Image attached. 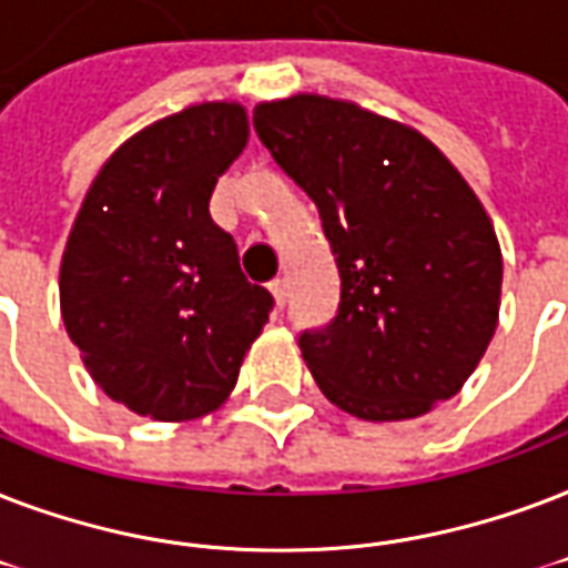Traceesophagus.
<instances>
[{
  "mask_svg": "<svg viewBox=\"0 0 568 568\" xmlns=\"http://www.w3.org/2000/svg\"><path fill=\"white\" fill-rule=\"evenodd\" d=\"M270 293H272V296H275V305L284 307V302H287V281H284V278L272 281Z\"/></svg>",
  "mask_w": 568,
  "mask_h": 568,
  "instance_id": "34e87169",
  "label": "esophagus"
}]
</instances>
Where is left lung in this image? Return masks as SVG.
Here are the masks:
<instances>
[{"mask_svg": "<svg viewBox=\"0 0 568 568\" xmlns=\"http://www.w3.org/2000/svg\"><path fill=\"white\" fill-rule=\"evenodd\" d=\"M254 126L320 210L341 307L298 349L328 403L385 424L459 394L489 349L504 257L486 206L415 126L325 94L254 105Z\"/></svg>", "mask_w": 568, "mask_h": 568, "instance_id": "8db88e82", "label": "left lung"}]
</instances>
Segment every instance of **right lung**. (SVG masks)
Returning <instances> with one entry per match:
<instances>
[{
	"instance_id": "right-lung-1",
	"label": "right lung",
	"mask_w": 568,
	"mask_h": 568,
	"mask_svg": "<svg viewBox=\"0 0 568 568\" xmlns=\"http://www.w3.org/2000/svg\"><path fill=\"white\" fill-rule=\"evenodd\" d=\"M248 144V112L210 100L153 121L97 171L61 254V320L91 379L180 424L222 406L272 296L240 270L210 197Z\"/></svg>"
}]
</instances>
